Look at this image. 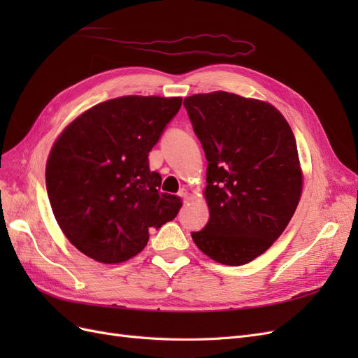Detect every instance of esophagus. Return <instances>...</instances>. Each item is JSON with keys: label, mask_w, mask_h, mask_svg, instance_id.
Listing matches in <instances>:
<instances>
[{"label": "esophagus", "mask_w": 358, "mask_h": 358, "mask_svg": "<svg viewBox=\"0 0 358 358\" xmlns=\"http://www.w3.org/2000/svg\"><path fill=\"white\" fill-rule=\"evenodd\" d=\"M179 197H182L183 200H188V199H189V191H188L187 188H182V189L179 191Z\"/></svg>", "instance_id": "obj_1"}]
</instances>
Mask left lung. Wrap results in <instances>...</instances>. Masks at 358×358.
I'll return each mask as SVG.
<instances>
[{"instance_id": "obj_1", "label": "left lung", "mask_w": 358, "mask_h": 358, "mask_svg": "<svg viewBox=\"0 0 358 358\" xmlns=\"http://www.w3.org/2000/svg\"><path fill=\"white\" fill-rule=\"evenodd\" d=\"M183 104L209 162L203 196L210 218L192 241L216 263L246 264L275 243L297 209L303 171L294 134L267 101L215 91Z\"/></svg>"}]
</instances>
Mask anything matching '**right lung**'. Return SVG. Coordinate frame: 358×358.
Here are the masks:
<instances>
[{
	"mask_svg": "<svg viewBox=\"0 0 358 358\" xmlns=\"http://www.w3.org/2000/svg\"><path fill=\"white\" fill-rule=\"evenodd\" d=\"M180 106V96H117L85 110L57 137L48 196L59 229L86 257L124 263L143 251L149 229L175 220L182 200L159 192L148 155Z\"/></svg>",
	"mask_w": 358,
	"mask_h": 358,
	"instance_id": "add662e5",
	"label": "right lung"
}]
</instances>
